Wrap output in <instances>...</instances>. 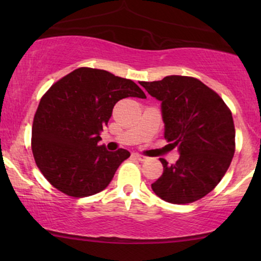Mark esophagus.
<instances>
[{
	"label": "esophagus",
	"mask_w": 261,
	"mask_h": 261,
	"mask_svg": "<svg viewBox=\"0 0 261 261\" xmlns=\"http://www.w3.org/2000/svg\"><path fill=\"white\" fill-rule=\"evenodd\" d=\"M134 157L136 158V160H139L140 162H145V161L148 160V158L146 157V155H142V154H139V153H135Z\"/></svg>",
	"instance_id": "esophagus-1"
}]
</instances>
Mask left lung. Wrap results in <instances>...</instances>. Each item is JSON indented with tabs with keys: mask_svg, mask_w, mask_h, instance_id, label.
Segmentation results:
<instances>
[{
	"mask_svg": "<svg viewBox=\"0 0 261 261\" xmlns=\"http://www.w3.org/2000/svg\"><path fill=\"white\" fill-rule=\"evenodd\" d=\"M161 101L164 137L178 148L175 164H163V174L151 185L170 203H190L207 195L223 178L234 154V124L216 92L188 76L141 82Z\"/></svg>",
	"mask_w": 261,
	"mask_h": 261,
	"instance_id": "1",
	"label": "left lung"
}]
</instances>
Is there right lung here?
<instances>
[{
  "label": "right lung",
  "mask_w": 261,
  "mask_h": 261,
  "mask_svg": "<svg viewBox=\"0 0 261 261\" xmlns=\"http://www.w3.org/2000/svg\"><path fill=\"white\" fill-rule=\"evenodd\" d=\"M127 97L146 98L134 81L104 70L81 67L41 98L32 128V149L47 181L68 196L104 190L130 152L98 145L113 108Z\"/></svg>",
  "instance_id": "1"
}]
</instances>
